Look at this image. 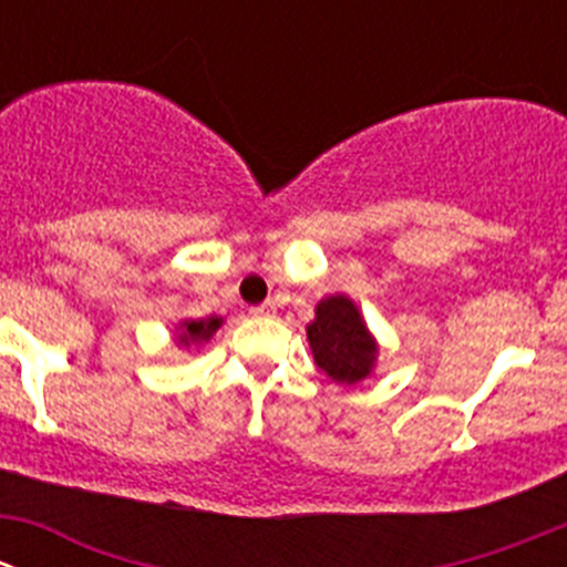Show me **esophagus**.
Instances as JSON below:
<instances>
[{
  "label": "esophagus",
  "mask_w": 567,
  "mask_h": 567,
  "mask_svg": "<svg viewBox=\"0 0 567 567\" xmlns=\"http://www.w3.org/2000/svg\"><path fill=\"white\" fill-rule=\"evenodd\" d=\"M274 312H277V305H274V301H262V305L251 307L249 316H255V318H274Z\"/></svg>",
  "instance_id": "obj_1"
}]
</instances>
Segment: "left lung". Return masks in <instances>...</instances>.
Masks as SVG:
<instances>
[{
	"mask_svg": "<svg viewBox=\"0 0 567 567\" xmlns=\"http://www.w3.org/2000/svg\"><path fill=\"white\" fill-rule=\"evenodd\" d=\"M316 364L337 384H357L375 362V342L362 316L346 296H329L307 326Z\"/></svg>",
	"mask_w": 567,
	"mask_h": 567,
	"instance_id": "obj_1",
	"label": "left lung"
}]
</instances>
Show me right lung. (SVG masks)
<instances>
[{
	"label": "right lung",
	"mask_w": 567,
	"mask_h": 567,
	"mask_svg": "<svg viewBox=\"0 0 567 567\" xmlns=\"http://www.w3.org/2000/svg\"><path fill=\"white\" fill-rule=\"evenodd\" d=\"M221 326V318H199V320H186L183 323V334H181V342L183 346H188V342H199V340H210V334H214L216 329Z\"/></svg>",
	"instance_id": "obj_1"
}]
</instances>
